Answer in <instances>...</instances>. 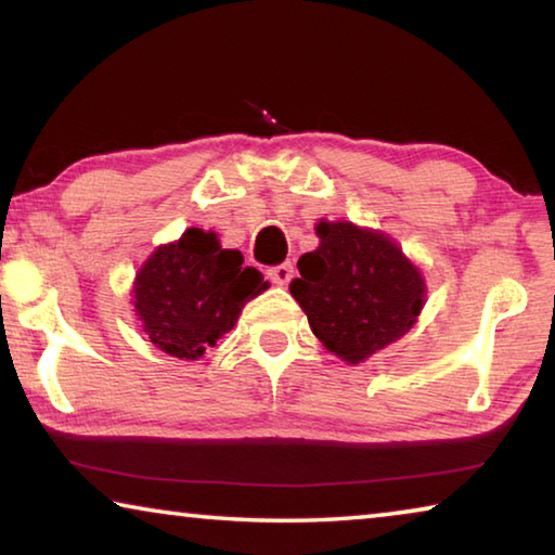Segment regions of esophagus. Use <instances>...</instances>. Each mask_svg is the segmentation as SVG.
<instances>
[{"label":"esophagus","instance_id":"obj_1","mask_svg":"<svg viewBox=\"0 0 555 555\" xmlns=\"http://www.w3.org/2000/svg\"><path fill=\"white\" fill-rule=\"evenodd\" d=\"M269 279L274 281V284H279V286H286L291 279H294V264H291V261H286V264H279V267H271L269 271Z\"/></svg>","mask_w":555,"mask_h":555}]
</instances>
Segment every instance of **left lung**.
Instances as JSON below:
<instances>
[{
    "mask_svg": "<svg viewBox=\"0 0 555 555\" xmlns=\"http://www.w3.org/2000/svg\"><path fill=\"white\" fill-rule=\"evenodd\" d=\"M315 234L321 244L298 259L300 276L288 291L325 350L360 364L418 321L426 304L424 274L379 230L321 220Z\"/></svg>",
    "mask_w": 555,
    "mask_h": 555,
    "instance_id": "1",
    "label": "left lung"
}]
</instances>
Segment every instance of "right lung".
<instances>
[{"label": "right lung", "instance_id": "1", "mask_svg": "<svg viewBox=\"0 0 555 555\" xmlns=\"http://www.w3.org/2000/svg\"><path fill=\"white\" fill-rule=\"evenodd\" d=\"M267 286L255 267H244L237 249H222L218 234L188 228L181 240L158 244L149 255L134 276L131 304L158 350L198 360Z\"/></svg>", "mask_w": 555, "mask_h": 555}]
</instances>
